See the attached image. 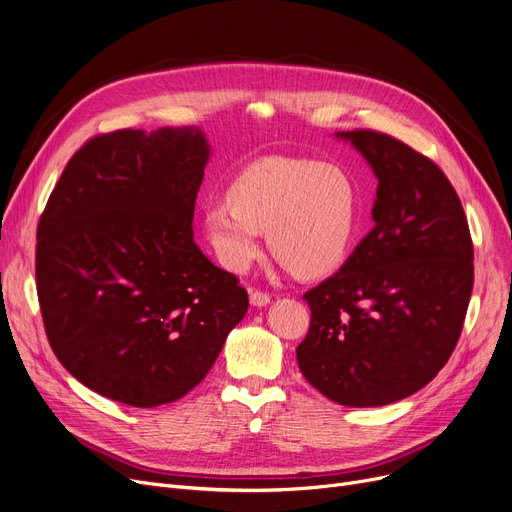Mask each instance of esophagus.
I'll use <instances>...</instances> for the list:
<instances>
[{
	"label": "esophagus",
	"mask_w": 512,
	"mask_h": 512,
	"mask_svg": "<svg viewBox=\"0 0 512 512\" xmlns=\"http://www.w3.org/2000/svg\"><path fill=\"white\" fill-rule=\"evenodd\" d=\"M249 299H251L253 307H263V305L270 303V294L263 292V290H257V288H251Z\"/></svg>",
	"instance_id": "34e87169"
}]
</instances>
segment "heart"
<instances>
[{
  "instance_id": "obj_1",
  "label": "heart",
  "mask_w": 512,
  "mask_h": 512,
  "mask_svg": "<svg viewBox=\"0 0 512 512\" xmlns=\"http://www.w3.org/2000/svg\"><path fill=\"white\" fill-rule=\"evenodd\" d=\"M209 245L230 272L261 253V232L278 261L301 278L328 276L344 263L359 226V188L338 164L263 157L242 168L228 199L205 207Z\"/></svg>"
}]
</instances>
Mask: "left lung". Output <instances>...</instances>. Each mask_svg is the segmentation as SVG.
Listing matches in <instances>:
<instances>
[{
	"label": "left lung",
	"mask_w": 512,
	"mask_h": 512,
	"mask_svg": "<svg viewBox=\"0 0 512 512\" xmlns=\"http://www.w3.org/2000/svg\"><path fill=\"white\" fill-rule=\"evenodd\" d=\"M338 137L380 180L375 226L338 274L303 294L311 324L297 361L338 405L384 407L448 363L473 290V242L461 199L432 159L378 130Z\"/></svg>",
	"instance_id": "1"
}]
</instances>
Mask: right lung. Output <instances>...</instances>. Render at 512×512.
<instances>
[{"mask_svg": "<svg viewBox=\"0 0 512 512\" xmlns=\"http://www.w3.org/2000/svg\"><path fill=\"white\" fill-rule=\"evenodd\" d=\"M209 145L199 128L97 134L68 161L37 228L51 351L93 392L151 409L191 392L249 294L193 240Z\"/></svg>", "mask_w": 512, "mask_h": 512, "instance_id": "obj_1", "label": "right lung"}]
</instances>
